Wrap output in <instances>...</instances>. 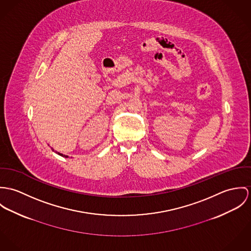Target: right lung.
I'll list each match as a JSON object with an SVG mask.
<instances>
[{
    "mask_svg": "<svg viewBox=\"0 0 251 251\" xmlns=\"http://www.w3.org/2000/svg\"><path fill=\"white\" fill-rule=\"evenodd\" d=\"M57 154H59V153H57ZM60 156H63V157H67V156H64V155H62V154H59Z\"/></svg>",
    "mask_w": 251,
    "mask_h": 251,
    "instance_id": "obj_1",
    "label": "right lung"
}]
</instances>
